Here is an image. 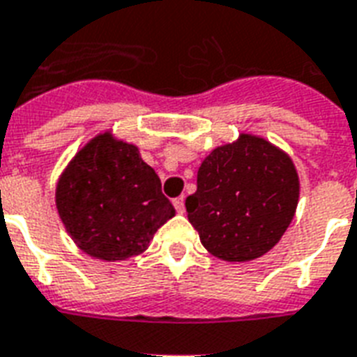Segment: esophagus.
<instances>
[{"instance_id":"esophagus-1","label":"esophagus","mask_w":357,"mask_h":357,"mask_svg":"<svg viewBox=\"0 0 357 357\" xmlns=\"http://www.w3.org/2000/svg\"><path fill=\"white\" fill-rule=\"evenodd\" d=\"M173 204H175V208H176V212H178V214H184V197H176L175 201H173Z\"/></svg>"}]
</instances>
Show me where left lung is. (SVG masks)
Returning a JSON list of instances; mask_svg holds the SVG:
<instances>
[{"instance_id": "left-lung-1", "label": "left lung", "mask_w": 357, "mask_h": 357, "mask_svg": "<svg viewBox=\"0 0 357 357\" xmlns=\"http://www.w3.org/2000/svg\"><path fill=\"white\" fill-rule=\"evenodd\" d=\"M300 178L291 156L264 137L240 134L214 149L186 199L188 220L218 259L245 262L272 250L291 225Z\"/></svg>"}]
</instances>
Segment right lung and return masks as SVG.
I'll use <instances>...</instances> for the list:
<instances>
[{
    "label": "right lung",
    "mask_w": 357,
    "mask_h": 357,
    "mask_svg": "<svg viewBox=\"0 0 357 357\" xmlns=\"http://www.w3.org/2000/svg\"><path fill=\"white\" fill-rule=\"evenodd\" d=\"M55 206L79 250L109 262L143 253L175 216L139 149L109 132L93 137L66 165L55 188Z\"/></svg>",
    "instance_id": "right-lung-1"
}]
</instances>
